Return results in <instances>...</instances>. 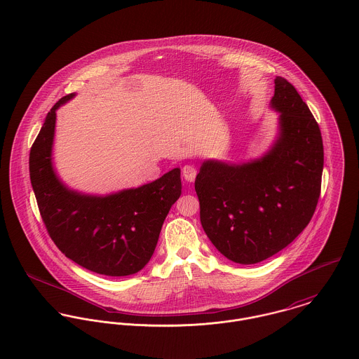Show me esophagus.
Masks as SVG:
<instances>
[{"label":"esophagus","instance_id":"1","mask_svg":"<svg viewBox=\"0 0 359 359\" xmlns=\"http://www.w3.org/2000/svg\"><path fill=\"white\" fill-rule=\"evenodd\" d=\"M182 173H183V177H184L187 182L191 183V182L196 180L197 169H196V166H193V165H186V166H183Z\"/></svg>","mask_w":359,"mask_h":359}]
</instances>
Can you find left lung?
I'll use <instances>...</instances> for the list:
<instances>
[{
	"instance_id": "left-lung-1",
	"label": "left lung",
	"mask_w": 359,
	"mask_h": 359,
	"mask_svg": "<svg viewBox=\"0 0 359 359\" xmlns=\"http://www.w3.org/2000/svg\"><path fill=\"white\" fill-rule=\"evenodd\" d=\"M278 135L256 160L202 162L196 179L203 231L229 260L255 264L278 253L310 223L320 194L323 144L296 88L276 80Z\"/></svg>"
}]
</instances>
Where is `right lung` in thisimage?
I'll return each instance as SVG.
<instances>
[{
	"label": "right lung",
	"mask_w": 359,
	"mask_h": 359,
	"mask_svg": "<svg viewBox=\"0 0 359 359\" xmlns=\"http://www.w3.org/2000/svg\"><path fill=\"white\" fill-rule=\"evenodd\" d=\"M62 97L48 113L30 150V180L41 217L59 250L81 267L126 277L151 259L163 220L182 194L180 169L137 189L89 196L69 189L52 162L56 110L73 99Z\"/></svg>",
	"instance_id": "1"
}]
</instances>
